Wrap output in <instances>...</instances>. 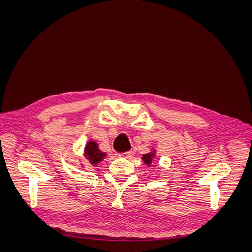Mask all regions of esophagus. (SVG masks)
<instances>
[{
  "instance_id": "esophagus-1",
  "label": "esophagus",
  "mask_w": 252,
  "mask_h": 252,
  "mask_svg": "<svg viewBox=\"0 0 252 252\" xmlns=\"http://www.w3.org/2000/svg\"><path fill=\"white\" fill-rule=\"evenodd\" d=\"M119 158H129L131 157V152H122V154L118 155Z\"/></svg>"
}]
</instances>
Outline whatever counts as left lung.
Returning a JSON list of instances; mask_svg holds the SVG:
<instances>
[{
	"label": "left lung",
	"instance_id": "1",
	"mask_svg": "<svg viewBox=\"0 0 252 252\" xmlns=\"http://www.w3.org/2000/svg\"><path fill=\"white\" fill-rule=\"evenodd\" d=\"M143 159H144V162L146 163L147 165H148V164H150V163H151V161H152V154L144 155V156H143Z\"/></svg>",
	"mask_w": 252,
	"mask_h": 252
}]
</instances>
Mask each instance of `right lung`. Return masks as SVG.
I'll return each mask as SVG.
<instances>
[{
	"label": "right lung",
	"mask_w": 252,
	"mask_h": 252,
	"mask_svg": "<svg viewBox=\"0 0 252 252\" xmlns=\"http://www.w3.org/2000/svg\"><path fill=\"white\" fill-rule=\"evenodd\" d=\"M84 154H85V158L88 159V162L93 165L101 162L105 157L104 152L97 148V144L93 141L87 144L85 150H84Z\"/></svg>",
	"instance_id": "right-lung-1"
}]
</instances>
